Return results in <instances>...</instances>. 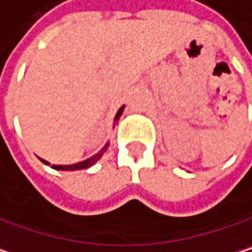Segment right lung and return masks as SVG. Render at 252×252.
<instances>
[{
  "label": "right lung",
  "mask_w": 252,
  "mask_h": 252,
  "mask_svg": "<svg viewBox=\"0 0 252 252\" xmlns=\"http://www.w3.org/2000/svg\"><path fill=\"white\" fill-rule=\"evenodd\" d=\"M122 112H124V106L118 110V113H116V116H115V121H118L119 119V116L122 115ZM106 148H107V145L98 152V154H95L94 157H91V158H88V159H85V161H82V162H78V164H72V165H51L54 170H60V171H75V170H84V168H88V167H91V165H94L100 158H101V155L104 154V151H106ZM44 164H47V165H50V162H47V161H44V159H41Z\"/></svg>",
  "instance_id": "obj_1"
}]
</instances>
